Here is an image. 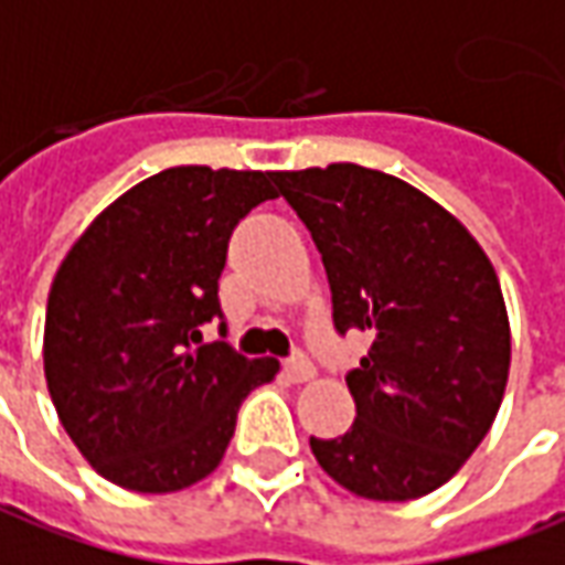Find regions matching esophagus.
Returning a JSON list of instances; mask_svg holds the SVG:
<instances>
[{"label": "esophagus", "mask_w": 565, "mask_h": 565, "mask_svg": "<svg viewBox=\"0 0 565 565\" xmlns=\"http://www.w3.org/2000/svg\"><path fill=\"white\" fill-rule=\"evenodd\" d=\"M284 373H287L290 382H309V379H315V366H311V361L306 354H294V358L284 364Z\"/></svg>", "instance_id": "obj_1"}]
</instances>
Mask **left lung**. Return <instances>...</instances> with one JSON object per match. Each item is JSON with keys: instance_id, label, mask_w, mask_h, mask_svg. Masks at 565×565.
<instances>
[{"instance_id": "1", "label": "left lung", "mask_w": 565, "mask_h": 565, "mask_svg": "<svg viewBox=\"0 0 565 565\" xmlns=\"http://www.w3.org/2000/svg\"><path fill=\"white\" fill-rule=\"evenodd\" d=\"M318 244L339 333L373 337L345 382L358 416L311 437L327 475L361 499L409 502L444 487L495 422L511 370L502 284L447 207L351 161L275 171Z\"/></svg>"}]
</instances>
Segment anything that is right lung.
Wrapping results in <instances>:
<instances>
[{
  "instance_id": "1",
  "label": "right lung",
  "mask_w": 565,
  "mask_h": 565,
  "mask_svg": "<svg viewBox=\"0 0 565 565\" xmlns=\"http://www.w3.org/2000/svg\"><path fill=\"white\" fill-rule=\"evenodd\" d=\"M269 199V171L168 168L118 195L63 256L45 382L70 440L109 483L161 495L204 480L244 397L278 373L226 342L195 345L201 323L223 318L232 228Z\"/></svg>"
}]
</instances>
